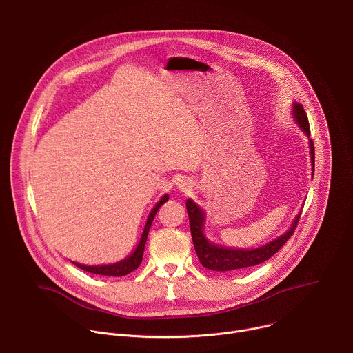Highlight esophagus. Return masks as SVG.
Masks as SVG:
<instances>
[{
	"instance_id": "esophagus-1",
	"label": "esophagus",
	"mask_w": 353,
	"mask_h": 353,
	"mask_svg": "<svg viewBox=\"0 0 353 353\" xmlns=\"http://www.w3.org/2000/svg\"><path fill=\"white\" fill-rule=\"evenodd\" d=\"M177 184H179V188L181 191H184V192H187L190 190V187H191V184L187 180H180V183H177Z\"/></svg>"
}]
</instances>
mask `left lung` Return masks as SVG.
Masks as SVG:
<instances>
[{
  "label": "left lung",
  "mask_w": 353,
  "mask_h": 353,
  "mask_svg": "<svg viewBox=\"0 0 353 353\" xmlns=\"http://www.w3.org/2000/svg\"><path fill=\"white\" fill-rule=\"evenodd\" d=\"M293 114L299 125L303 128V131L310 135V125H309V119L307 114L301 105L294 103L293 108ZM310 154H312V165L314 169V143L313 139H310ZM314 173V172H313ZM188 219H190V229H191V237L194 243L195 253L198 256L199 263L203 264L207 270L211 271H221V272H228V271H236V270H244L247 267H254L259 265L268 259H271L279 248L290 239L293 234L299 219L300 214L294 219L292 228L281 237L275 239L274 241L259 247L253 250H233V248H225V247H218L215 244H211L204 233H203V223H204V212L201 211L199 207H196L191 199H187L185 203Z\"/></svg>",
  "instance_id": "8db88e82"
}]
</instances>
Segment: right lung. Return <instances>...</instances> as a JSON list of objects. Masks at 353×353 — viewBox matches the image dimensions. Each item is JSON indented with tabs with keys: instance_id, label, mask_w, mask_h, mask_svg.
<instances>
[{
	"instance_id": "1",
	"label": "right lung",
	"mask_w": 353,
	"mask_h": 353,
	"mask_svg": "<svg viewBox=\"0 0 353 353\" xmlns=\"http://www.w3.org/2000/svg\"><path fill=\"white\" fill-rule=\"evenodd\" d=\"M169 199V195H163L162 199L159 201V203L155 205V208L152 210V212L149 214V218L146 221V225H145V229H143V233H142V237L139 240V244L138 247L135 248L134 253L120 261V263H116V264H110V265H97V267H88V265H82V264H77L74 263L77 267H79L81 270L86 271V272H90V274H96V275H108V276H124V275H128L130 272L135 271L141 261H142V256H143V248H145V243H146V239H148V233H149V229H150V225H152V221L157 215V212L159 211V208L166 203V201Z\"/></svg>"
}]
</instances>
